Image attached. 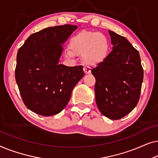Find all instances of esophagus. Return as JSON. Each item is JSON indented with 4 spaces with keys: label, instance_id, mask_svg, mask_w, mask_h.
<instances>
[{
    "label": "esophagus",
    "instance_id": "1",
    "mask_svg": "<svg viewBox=\"0 0 158 158\" xmlns=\"http://www.w3.org/2000/svg\"><path fill=\"white\" fill-rule=\"evenodd\" d=\"M83 71H84V73H85V74H90V72H91V70H90V68H88V67H86V66H85L83 68Z\"/></svg>",
    "mask_w": 158,
    "mask_h": 158
}]
</instances>
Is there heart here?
I'll return each instance as SVG.
<instances>
[{
  "instance_id": "1",
  "label": "heart",
  "mask_w": 158,
  "mask_h": 158,
  "mask_svg": "<svg viewBox=\"0 0 158 158\" xmlns=\"http://www.w3.org/2000/svg\"><path fill=\"white\" fill-rule=\"evenodd\" d=\"M109 40L100 32L82 30L73 35L69 42L66 55L73 57L81 55L86 65H97L106 60L109 52Z\"/></svg>"
}]
</instances>
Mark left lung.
I'll return each instance as SVG.
<instances>
[{
  "instance_id": "1",
  "label": "left lung",
  "mask_w": 158,
  "mask_h": 158,
  "mask_svg": "<svg viewBox=\"0 0 158 158\" xmlns=\"http://www.w3.org/2000/svg\"><path fill=\"white\" fill-rule=\"evenodd\" d=\"M109 32L113 49L91 72L96 78L95 94L99 111L117 120L137 106L144 72L139 52L124 36Z\"/></svg>"
}]
</instances>
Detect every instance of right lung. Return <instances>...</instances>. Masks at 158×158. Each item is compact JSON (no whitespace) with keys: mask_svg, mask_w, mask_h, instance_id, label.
Wrapping results in <instances>:
<instances>
[{"mask_svg":"<svg viewBox=\"0 0 158 158\" xmlns=\"http://www.w3.org/2000/svg\"><path fill=\"white\" fill-rule=\"evenodd\" d=\"M77 28L70 24L46 28L30 35L19 49L15 77L23 102L31 111L44 116L60 113L84 76L83 66L58 63L61 44Z\"/></svg>","mask_w":158,"mask_h":158,"instance_id":"obj_1","label":"right lung"}]
</instances>
